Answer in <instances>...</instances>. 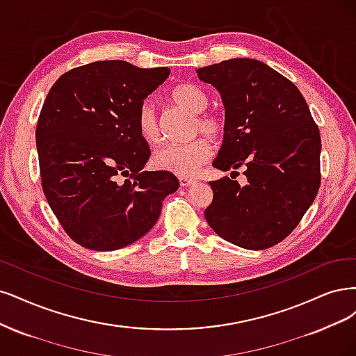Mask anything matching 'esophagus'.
Segmentation results:
<instances>
[{
  "label": "esophagus",
  "mask_w": 356,
  "mask_h": 356,
  "mask_svg": "<svg viewBox=\"0 0 356 356\" xmlns=\"http://www.w3.org/2000/svg\"><path fill=\"white\" fill-rule=\"evenodd\" d=\"M179 183H180V186L188 188V186L193 185L195 180H193V179H189V177H179Z\"/></svg>",
  "instance_id": "34e87169"
}]
</instances>
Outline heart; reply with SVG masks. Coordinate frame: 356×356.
<instances>
[{
  "label": "heart",
  "instance_id": "obj_1",
  "mask_svg": "<svg viewBox=\"0 0 356 356\" xmlns=\"http://www.w3.org/2000/svg\"><path fill=\"white\" fill-rule=\"evenodd\" d=\"M170 97L176 105L198 113L195 133L205 134L211 139H219L225 133L226 121L217 112H204L207 109L210 97L205 90L197 84L181 83L171 90ZM136 125L140 137L147 143H158L163 131L154 103L143 100L136 113ZM214 154V146L207 137H198L186 145H165L154 154V164L159 170L168 171L181 177L197 175L200 168L209 163Z\"/></svg>",
  "mask_w": 356,
  "mask_h": 356
}]
</instances>
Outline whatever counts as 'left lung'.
Instances as JSON below:
<instances>
[{"label":"left lung","instance_id":"8db88e82","mask_svg":"<svg viewBox=\"0 0 356 356\" xmlns=\"http://www.w3.org/2000/svg\"><path fill=\"white\" fill-rule=\"evenodd\" d=\"M197 72L220 91L225 103V139L213 165L223 171L244 167L248 180L245 186L232 176L210 181L213 201L205 220L238 247L277 245L300 223L318 193V125L299 88L259 60L231 59Z\"/></svg>","mask_w":356,"mask_h":356}]
</instances>
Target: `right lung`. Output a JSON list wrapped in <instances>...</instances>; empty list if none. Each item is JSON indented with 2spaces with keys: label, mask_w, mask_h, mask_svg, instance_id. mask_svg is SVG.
Returning <instances> with one entry per match:
<instances>
[{
  "label": "right lung",
  "mask_w": 356,
  "mask_h": 356,
  "mask_svg": "<svg viewBox=\"0 0 356 356\" xmlns=\"http://www.w3.org/2000/svg\"><path fill=\"white\" fill-rule=\"evenodd\" d=\"M168 75V67L99 60L50 88L35 130L41 186L76 244L112 251L136 243L177 191L173 173L143 170L151 149L136 125L140 103Z\"/></svg>",
  "instance_id": "add662e5"
}]
</instances>
